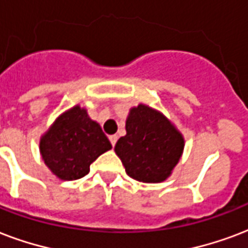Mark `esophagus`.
Segmentation results:
<instances>
[{
	"label": "esophagus",
	"mask_w": 248,
	"mask_h": 248,
	"mask_svg": "<svg viewBox=\"0 0 248 248\" xmlns=\"http://www.w3.org/2000/svg\"><path fill=\"white\" fill-rule=\"evenodd\" d=\"M109 140H110L111 145L114 147L117 143V140H118V137H117V135H110V137H109Z\"/></svg>",
	"instance_id": "34e87169"
}]
</instances>
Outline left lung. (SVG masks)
<instances>
[{"label": "left lung", "instance_id": "1", "mask_svg": "<svg viewBox=\"0 0 248 248\" xmlns=\"http://www.w3.org/2000/svg\"><path fill=\"white\" fill-rule=\"evenodd\" d=\"M185 140L169 120L147 105L132 108L126 121V135L114 151L127 175L139 182L165 181L178 164Z\"/></svg>", "mask_w": 248, "mask_h": 248}]
</instances>
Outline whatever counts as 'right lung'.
<instances>
[{
  "instance_id": "obj_1",
  "label": "right lung",
  "mask_w": 248,
  "mask_h": 248,
  "mask_svg": "<svg viewBox=\"0 0 248 248\" xmlns=\"http://www.w3.org/2000/svg\"><path fill=\"white\" fill-rule=\"evenodd\" d=\"M110 148L100 124L78 105L63 113L40 140L43 160L63 181L88 174L91 164Z\"/></svg>"
}]
</instances>
